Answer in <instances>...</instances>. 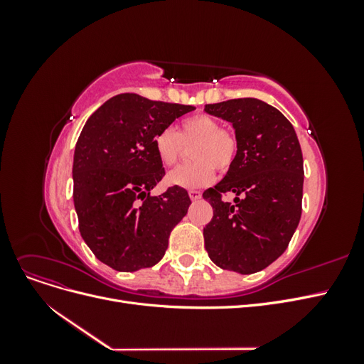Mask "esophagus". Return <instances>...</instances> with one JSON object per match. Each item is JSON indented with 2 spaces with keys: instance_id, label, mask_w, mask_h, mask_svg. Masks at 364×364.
I'll list each match as a JSON object with an SVG mask.
<instances>
[{
  "instance_id": "1",
  "label": "esophagus",
  "mask_w": 364,
  "mask_h": 364,
  "mask_svg": "<svg viewBox=\"0 0 364 364\" xmlns=\"http://www.w3.org/2000/svg\"><path fill=\"white\" fill-rule=\"evenodd\" d=\"M188 194H190V199L191 200H199L200 197H202V193L199 190H190Z\"/></svg>"
}]
</instances>
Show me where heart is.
I'll list each match as a JSON object with an SVG mask.
<instances>
[{
  "mask_svg": "<svg viewBox=\"0 0 364 364\" xmlns=\"http://www.w3.org/2000/svg\"><path fill=\"white\" fill-rule=\"evenodd\" d=\"M191 159L168 173L167 181L182 188H202L211 183L218 171H228L237 158L238 139L230 129L222 127L211 115L196 114L182 119L181 132L173 127L159 130L155 136V150L165 167H171L182 155L183 144H194Z\"/></svg>",
  "mask_w": 364,
  "mask_h": 364,
  "instance_id": "b5f03b06",
  "label": "heart"
}]
</instances>
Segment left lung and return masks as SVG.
<instances>
[{
    "mask_svg": "<svg viewBox=\"0 0 364 364\" xmlns=\"http://www.w3.org/2000/svg\"><path fill=\"white\" fill-rule=\"evenodd\" d=\"M205 112L232 123L237 158L203 199L214 209L203 228L209 258L223 270L255 273L287 249L302 214L304 159L290 121L258 98L206 105ZM236 194L234 203L223 196Z\"/></svg>",
    "mask_w": 364,
    "mask_h": 364,
    "instance_id": "left-lung-1",
    "label": "left lung"
}]
</instances>
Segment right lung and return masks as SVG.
<instances>
[{
	"label": "right lung",
	"instance_id": "1",
	"mask_svg": "<svg viewBox=\"0 0 364 364\" xmlns=\"http://www.w3.org/2000/svg\"><path fill=\"white\" fill-rule=\"evenodd\" d=\"M191 111L193 106L119 94L87 118L74 150L73 197L80 235L106 266L135 272L162 259L191 200L176 185L150 196L165 174L155 136Z\"/></svg>",
	"mask_w": 364,
	"mask_h": 364
}]
</instances>
